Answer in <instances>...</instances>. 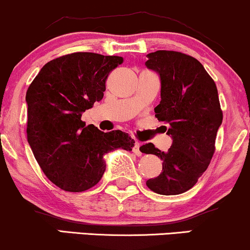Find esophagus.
Instances as JSON below:
<instances>
[{"instance_id": "1", "label": "esophagus", "mask_w": 250, "mask_h": 250, "mask_svg": "<svg viewBox=\"0 0 250 250\" xmlns=\"http://www.w3.org/2000/svg\"><path fill=\"white\" fill-rule=\"evenodd\" d=\"M133 152L138 155V157H139V155H142V154H143V153H142V151H140V143H139V142H136V143H134Z\"/></svg>"}]
</instances>
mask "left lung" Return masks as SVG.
I'll list each match as a JSON object with an SVG mask.
<instances>
[{
	"instance_id": "left-lung-1",
	"label": "left lung",
	"mask_w": 250,
	"mask_h": 250,
	"mask_svg": "<svg viewBox=\"0 0 250 250\" xmlns=\"http://www.w3.org/2000/svg\"><path fill=\"white\" fill-rule=\"evenodd\" d=\"M146 66L160 75L161 101L155 117L165 123L173 143L167 152L152 143L140 146L143 153L163 160V171L148 179L151 190L163 195L187 192L206 171L214 152L216 133L222 123L215 82L192 56L171 50L147 55Z\"/></svg>"
}]
</instances>
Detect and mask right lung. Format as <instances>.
Returning a JSON list of instances; mask_svg holds the SVG:
<instances>
[{"label":"right lung","instance_id":"obj_1","mask_svg":"<svg viewBox=\"0 0 250 250\" xmlns=\"http://www.w3.org/2000/svg\"><path fill=\"white\" fill-rule=\"evenodd\" d=\"M119 56L73 52L48 62L26 91V137L46 178L66 192H84L101 180L105 153L132 151L125 132H102L85 125L82 113L104 96L107 76Z\"/></svg>","mask_w":250,"mask_h":250}]
</instances>
